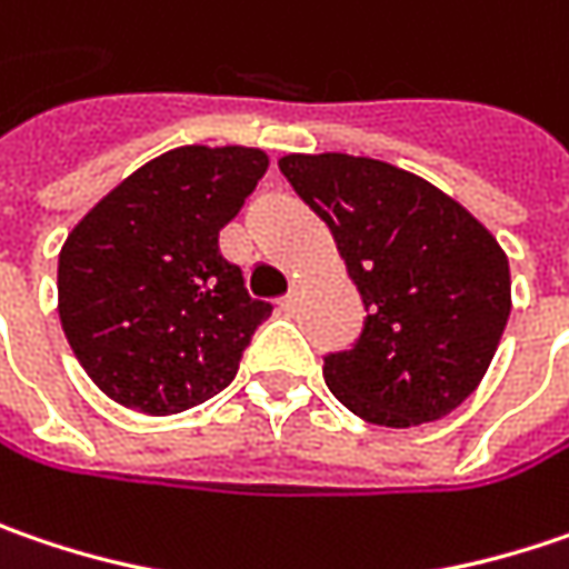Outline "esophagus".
<instances>
[{"instance_id":"esophagus-1","label":"esophagus","mask_w":569,"mask_h":569,"mask_svg":"<svg viewBox=\"0 0 569 569\" xmlns=\"http://www.w3.org/2000/svg\"><path fill=\"white\" fill-rule=\"evenodd\" d=\"M298 300H300V288L298 284H291V291L281 298V310H295V307H298Z\"/></svg>"}]
</instances>
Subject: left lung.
Wrapping results in <instances>:
<instances>
[{
  "instance_id": "1",
  "label": "left lung",
  "mask_w": 569,
  "mask_h": 569,
  "mask_svg": "<svg viewBox=\"0 0 569 569\" xmlns=\"http://www.w3.org/2000/svg\"><path fill=\"white\" fill-rule=\"evenodd\" d=\"M327 220L368 310L323 378L349 410L390 429L436 422L487 375L512 310L509 259L458 201L390 162L346 153L281 162Z\"/></svg>"
}]
</instances>
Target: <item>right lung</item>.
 <instances>
[{
	"mask_svg": "<svg viewBox=\"0 0 569 569\" xmlns=\"http://www.w3.org/2000/svg\"><path fill=\"white\" fill-rule=\"evenodd\" d=\"M269 169L249 147H179L86 213L60 249L67 342L121 407L150 416L211 400L237 378L269 300L249 298L220 230Z\"/></svg>",
	"mask_w": 569,
	"mask_h": 569,
	"instance_id": "right-lung-1",
	"label": "right lung"
}]
</instances>
